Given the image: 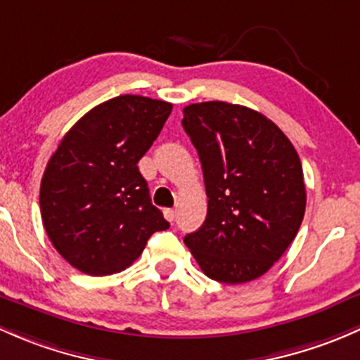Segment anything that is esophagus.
I'll return each mask as SVG.
<instances>
[{
  "label": "esophagus",
  "mask_w": 360,
  "mask_h": 360,
  "mask_svg": "<svg viewBox=\"0 0 360 360\" xmlns=\"http://www.w3.org/2000/svg\"><path fill=\"white\" fill-rule=\"evenodd\" d=\"M175 217H176V211L175 210H165V218L168 221H175Z\"/></svg>",
  "instance_id": "esophagus-1"
}]
</instances>
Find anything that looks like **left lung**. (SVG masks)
<instances>
[{
  "label": "left lung",
  "instance_id": "1",
  "mask_svg": "<svg viewBox=\"0 0 360 360\" xmlns=\"http://www.w3.org/2000/svg\"><path fill=\"white\" fill-rule=\"evenodd\" d=\"M181 124L207 195L205 224L185 236V246L210 279H258L283 257L305 214L298 153L276 123L236 103H191Z\"/></svg>",
  "mask_w": 360,
  "mask_h": 360
}]
</instances>
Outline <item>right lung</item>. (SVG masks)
Wrapping results in <instances>:
<instances>
[{
  "mask_svg": "<svg viewBox=\"0 0 360 360\" xmlns=\"http://www.w3.org/2000/svg\"><path fill=\"white\" fill-rule=\"evenodd\" d=\"M172 109L140 95L107 100L65 133L48 161L39 188L44 231L79 272H121L154 232L169 227L136 165Z\"/></svg>",
  "mask_w": 360,
  "mask_h": 360,
  "instance_id": "add662e5",
  "label": "right lung"
}]
</instances>
